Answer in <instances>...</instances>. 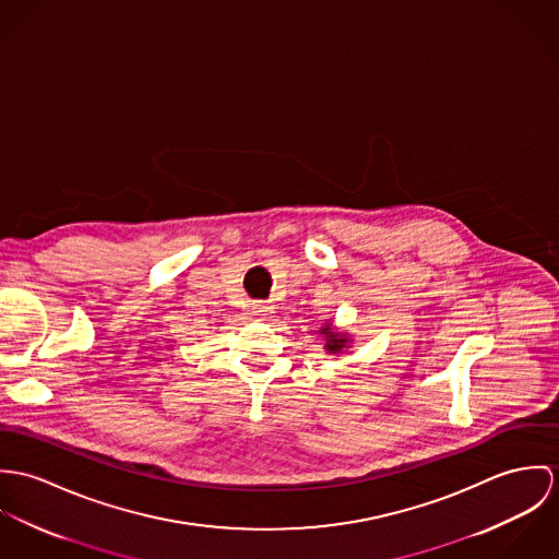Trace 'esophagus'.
<instances>
[{
  "label": "esophagus",
  "mask_w": 559,
  "mask_h": 559,
  "mask_svg": "<svg viewBox=\"0 0 559 559\" xmlns=\"http://www.w3.org/2000/svg\"><path fill=\"white\" fill-rule=\"evenodd\" d=\"M252 314L257 317V319H263L265 314H267V307L265 305H261V302H257V305H252Z\"/></svg>",
  "instance_id": "34e87169"
}]
</instances>
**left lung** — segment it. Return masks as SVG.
<instances>
[{"label":"left lung","instance_id":"left-lung-1","mask_svg":"<svg viewBox=\"0 0 559 559\" xmlns=\"http://www.w3.org/2000/svg\"><path fill=\"white\" fill-rule=\"evenodd\" d=\"M319 334L325 336V352H328V354H341V352H345L347 345H349V336H347V334H341V332H334L332 325H323Z\"/></svg>","mask_w":559,"mask_h":559}]
</instances>
